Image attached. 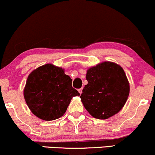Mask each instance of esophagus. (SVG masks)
Listing matches in <instances>:
<instances>
[{"label":"esophagus","mask_w":155,"mask_h":155,"mask_svg":"<svg viewBox=\"0 0 155 155\" xmlns=\"http://www.w3.org/2000/svg\"><path fill=\"white\" fill-rule=\"evenodd\" d=\"M78 92H79V93L80 94H82V88H80V89H78Z\"/></svg>","instance_id":"esophagus-1"}]
</instances>
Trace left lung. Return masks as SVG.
<instances>
[{"label":"left lung","instance_id":"8db88e82","mask_svg":"<svg viewBox=\"0 0 155 155\" xmlns=\"http://www.w3.org/2000/svg\"><path fill=\"white\" fill-rule=\"evenodd\" d=\"M80 96L90 114L98 119H107L118 113L128 99L130 85L124 69L115 63L106 61L89 68Z\"/></svg>","mask_w":155,"mask_h":155}]
</instances>
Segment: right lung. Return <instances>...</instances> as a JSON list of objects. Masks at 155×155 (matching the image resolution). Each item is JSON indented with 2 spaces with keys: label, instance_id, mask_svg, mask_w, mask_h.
<instances>
[{
  "label": "right lung",
  "instance_id": "1",
  "mask_svg": "<svg viewBox=\"0 0 155 155\" xmlns=\"http://www.w3.org/2000/svg\"><path fill=\"white\" fill-rule=\"evenodd\" d=\"M79 95L64 70L52 64L44 65L31 72L24 90V97L29 109L34 115L44 120L61 117L72 98Z\"/></svg>",
  "mask_w": 155,
  "mask_h": 155
}]
</instances>
